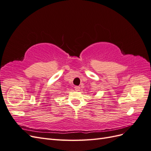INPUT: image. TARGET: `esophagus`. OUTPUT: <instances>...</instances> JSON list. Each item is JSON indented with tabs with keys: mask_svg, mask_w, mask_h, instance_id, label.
I'll return each mask as SVG.
<instances>
[{
	"mask_svg": "<svg viewBox=\"0 0 151 151\" xmlns=\"http://www.w3.org/2000/svg\"><path fill=\"white\" fill-rule=\"evenodd\" d=\"M74 88H75V90L77 91H79L80 90V87H79V86H75Z\"/></svg>",
	"mask_w": 151,
	"mask_h": 151,
	"instance_id": "obj_1",
	"label": "esophagus"
}]
</instances>
